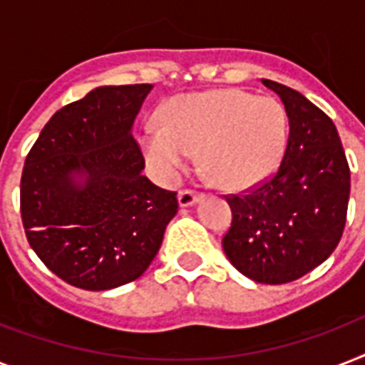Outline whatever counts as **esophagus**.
Here are the masks:
<instances>
[{
    "instance_id": "obj_1",
    "label": "esophagus",
    "mask_w": 365,
    "mask_h": 365,
    "mask_svg": "<svg viewBox=\"0 0 365 365\" xmlns=\"http://www.w3.org/2000/svg\"><path fill=\"white\" fill-rule=\"evenodd\" d=\"M199 199H200V193H195V191H189V189H185V191H180V195H178V202H180V206H182V208L193 206Z\"/></svg>"
}]
</instances>
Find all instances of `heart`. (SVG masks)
Returning a JSON list of instances; mask_svg holds the SVG:
<instances>
[{"mask_svg":"<svg viewBox=\"0 0 365 365\" xmlns=\"http://www.w3.org/2000/svg\"><path fill=\"white\" fill-rule=\"evenodd\" d=\"M288 143V119L271 96L222 88L182 94L163 110V126L142 132V148L151 170L172 180L199 153L208 182L239 193L274 174Z\"/></svg>","mask_w":365,"mask_h":365,"instance_id":"heart-1","label":"heart"}]
</instances>
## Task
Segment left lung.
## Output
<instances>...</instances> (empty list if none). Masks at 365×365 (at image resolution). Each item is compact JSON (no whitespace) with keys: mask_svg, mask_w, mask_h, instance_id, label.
Returning <instances> with one entry per match:
<instances>
[{"mask_svg":"<svg viewBox=\"0 0 365 365\" xmlns=\"http://www.w3.org/2000/svg\"><path fill=\"white\" fill-rule=\"evenodd\" d=\"M289 134L277 174L246 195L227 197L233 223L223 252L259 284L297 280L328 259L346 222L351 170L334 121L311 100L271 79Z\"/></svg>","mask_w":365,"mask_h":365,"instance_id":"1","label":"left lung"}]
</instances>
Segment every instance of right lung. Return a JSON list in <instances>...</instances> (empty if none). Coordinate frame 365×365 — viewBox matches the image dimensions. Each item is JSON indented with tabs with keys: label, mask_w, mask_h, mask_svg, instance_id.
I'll list each match as a JSON object with an SVG mask.
<instances>
[{
	"label": "right lung",
	"mask_w": 365,
	"mask_h": 365,
	"mask_svg": "<svg viewBox=\"0 0 365 365\" xmlns=\"http://www.w3.org/2000/svg\"><path fill=\"white\" fill-rule=\"evenodd\" d=\"M153 85H106L64 106L26 157L20 214L37 257L91 292L136 280L176 216V193L143 176L132 126Z\"/></svg>",
	"instance_id": "obj_1"
}]
</instances>
